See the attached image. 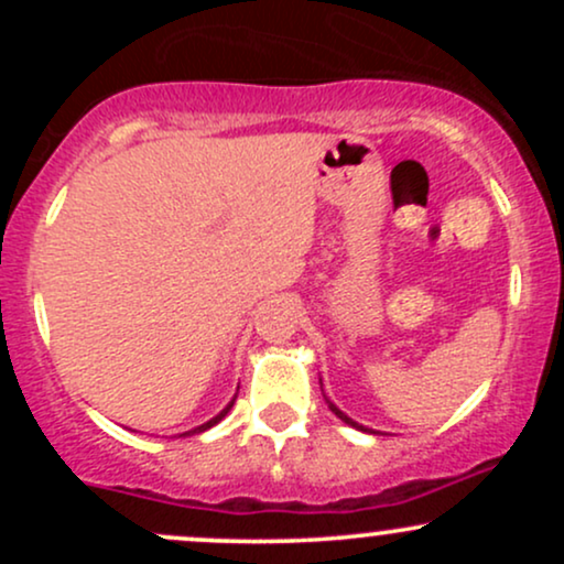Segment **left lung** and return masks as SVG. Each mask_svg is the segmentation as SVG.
Segmentation results:
<instances>
[{"label": "left lung", "instance_id": "left-lung-1", "mask_svg": "<svg viewBox=\"0 0 564 564\" xmlns=\"http://www.w3.org/2000/svg\"><path fill=\"white\" fill-rule=\"evenodd\" d=\"M326 403H328V408H332V411L336 413V416H339V419H341V422H345V424H349V426H355V430H366V426H364V424L352 422V419H349V416H347V413H341V411H339V408H336V405L332 403V400H326Z\"/></svg>", "mask_w": 564, "mask_h": 564}]
</instances>
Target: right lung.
Returning a JSON list of instances; mask_svg holds the SVG:
<instances>
[{
    "label": "right lung",
    "instance_id": "obj_1",
    "mask_svg": "<svg viewBox=\"0 0 564 564\" xmlns=\"http://www.w3.org/2000/svg\"><path fill=\"white\" fill-rule=\"evenodd\" d=\"M232 403H236V398H232V400H230V403H228V405H225V408H223V411H219L215 419H209V422H206V424H200V426H196V430L185 432V435H198V432H206V430H209V426H215V424H219V422H223V419H225V416H228V411H230V408H232Z\"/></svg>",
    "mask_w": 564,
    "mask_h": 564
}]
</instances>
